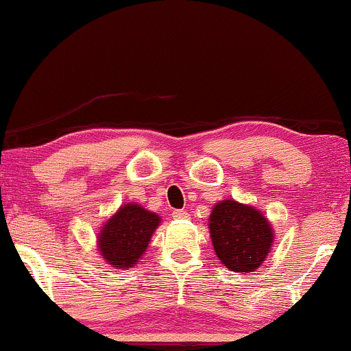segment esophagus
I'll return each mask as SVG.
<instances>
[{"label":"esophagus","mask_w":351,"mask_h":351,"mask_svg":"<svg viewBox=\"0 0 351 351\" xmlns=\"http://www.w3.org/2000/svg\"><path fill=\"white\" fill-rule=\"evenodd\" d=\"M189 214L186 210H173V219H188Z\"/></svg>","instance_id":"obj_1"}]
</instances>
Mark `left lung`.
<instances>
[{
  "instance_id": "8db88e82",
  "label": "left lung",
  "mask_w": 351,
  "mask_h": 351,
  "mask_svg": "<svg viewBox=\"0 0 351 351\" xmlns=\"http://www.w3.org/2000/svg\"><path fill=\"white\" fill-rule=\"evenodd\" d=\"M208 226L214 252L230 271H255L271 252V222L250 204L234 199L219 201L214 204Z\"/></svg>"
}]
</instances>
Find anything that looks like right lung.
<instances>
[{
    "instance_id": "right-lung-1",
    "label": "right lung",
    "mask_w": 351,
    "mask_h": 351,
    "mask_svg": "<svg viewBox=\"0 0 351 351\" xmlns=\"http://www.w3.org/2000/svg\"><path fill=\"white\" fill-rule=\"evenodd\" d=\"M160 222L162 217L158 214L141 204H122L98 232L96 245L101 258L116 269L134 268L147 252Z\"/></svg>"
}]
</instances>
